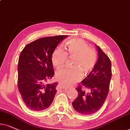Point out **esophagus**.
<instances>
[{
	"label": "esophagus",
	"mask_w": 130,
	"mask_h": 130,
	"mask_svg": "<svg viewBox=\"0 0 130 130\" xmlns=\"http://www.w3.org/2000/svg\"><path fill=\"white\" fill-rule=\"evenodd\" d=\"M60 85H61V84H59V86L60 87ZM67 90H68V89H67Z\"/></svg>",
	"instance_id": "esophagus-1"
}]
</instances>
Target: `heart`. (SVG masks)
<instances>
[{"label": "heart", "instance_id": "heart-1", "mask_svg": "<svg viewBox=\"0 0 130 130\" xmlns=\"http://www.w3.org/2000/svg\"><path fill=\"white\" fill-rule=\"evenodd\" d=\"M67 52L62 47H58L52 53V60L56 68L65 65L68 55L70 58H74L73 68H63L56 74L57 79L66 86H70L79 81L83 73L88 74L93 70L97 61V55L94 50L89 48L86 42L82 39H72L67 43Z\"/></svg>", "mask_w": 130, "mask_h": 130}]
</instances>
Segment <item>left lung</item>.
<instances>
[{"instance_id": "1", "label": "left lung", "mask_w": 130, "mask_h": 130, "mask_svg": "<svg viewBox=\"0 0 130 130\" xmlns=\"http://www.w3.org/2000/svg\"><path fill=\"white\" fill-rule=\"evenodd\" d=\"M96 48L98 58L95 67L81 82V85L75 88L78 96L72 103L75 110L85 115L96 112L104 104L109 91L111 61L99 46Z\"/></svg>"}]
</instances>
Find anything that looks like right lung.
<instances>
[{"instance_id": "obj_1", "label": "right lung", "mask_w": 130, "mask_h": 130, "mask_svg": "<svg viewBox=\"0 0 130 130\" xmlns=\"http://www.w3.org/2000/svg\"><path fill=\"white\" fill-rule=\"evenodd\" d=\"M67 37L58 35L37 39L26 45L20 55L18 88L24 104L32 110L47 109L53 101L57 83H45L55 74L52 53Z\"/></svg>"}]
</instances>
